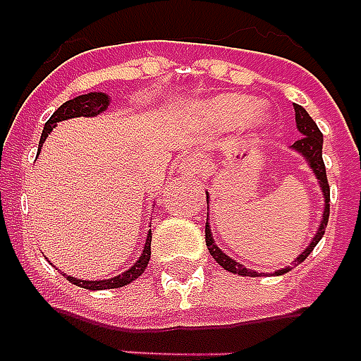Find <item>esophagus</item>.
I'll return each mask as SVG.
<instances>
[{"instance_id":"34e87169","label":"esophagus","mask_w":361,"mask_h":361,"mask_svg":"<svg viewBox=\"0 0 361 361\" xmlns=\"http://www.w3.org/2000/svg\"><path fill=\"white\" fill-rule=\"evenodd\" d=\"M180 171H183V175H186V177H196V175H200L202 167L197 164V159L186 158L183 164H180Z\"/></svg>"}]
</instances>
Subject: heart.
<instances>
[{
    "label": "heart",
    "mask_w": 361,
    "mask_h": 361,
    "mask_svg": "<svg viewBox=\"0 0 361 361\" xmlns=\"http://www.w3.org/2000/svg\"><path fill=\"white\" fill-rule=\"evenodd\" d=\"M211 118L215 123L222 127H234L243 123L245 119L253 114L255 104L253 100L240 94H226L211 102L209 106Z\"/></svg>",
    "instance_id": "b5f03b06"
}]
</instances>
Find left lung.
<instances>
[{"label": "left lung", "instance_id": "obj_1", "mask_svg": "<svg viewBox=\"0 0 361 361\" xmlns=\"http://www.w3.org/2000/svg\"><path fill=\"white\" fill-rule=\"evenodd\" d=\"M295 121H297V129H299L300 137H299V140H295L291 148L299 152L300 156L306 159L308 167L312 169V173L316 175V178H318L325 205H324V215H322V222H319L318 230H316V234H314L312 242L308 243V247H306L305 251H302V253H300L299 257L295 259L291 267L281 268V270H276V272H274L276 276H281V274L289 272L291 268L297 267L299 262L305 261L306 257L312 253L314 247H316L319 240L324 238L325 226H327V221H329V184H327L324 158H322L324 135H322V131H319L318 126H316V121H314V119L308 116V112H306L305 108L299 106V104H295ZM207 203H209V194H207ZM205 245H207V249H209L211 257H213V259H215V261L219 262L222 268H224V270H228V272H232V274H240V276H251V278H255V276H261L259 272L249 270V268H245L243 264H240V262H235L232 257H228V255L224 253V251H221V249L216 247L215 240H213V234H211L209 222H205Z\"/></svg>", "mask_w": 361, "mask_h": 361}]
</instances>
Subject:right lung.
<instances>
[{
	"label": "right lung",
	"instance_id": "add662e5",
	"mask_svg": "<svg viewBox=\"0 0 361 361\" xmlns=\"http://www.w3.org/2000/svg\"><path fill=\"white\" fill-rule=\"evenodd\" d=\"M110 104V97L106 93H87L80 94L72 100H66L62 106H59V110H55V114L47 119V123L43 127L42 139H39V146H37V152H42V146L45 142V139L49 137V133L53 131L59 121H64V119L80 118V116H85V118H91V116H99L108 108ZM150 242H152V230H148V235H146V243L142 247V253L137 261L133 262L131 268H127L126 272H121L116 278H108V280H78L74 276H68V281L74 283L78 287H83V289H91V291H100V289H116V287L129 286L133 280H137L140 274L145 272L146 267H148V261H150Z\"/></svg>",
	"mask_w": 361,
	"mask_h": 361
}]
</instances>
